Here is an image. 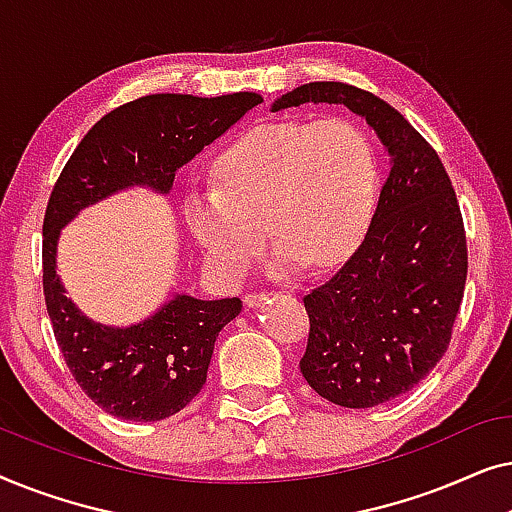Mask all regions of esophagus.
Listing matches in <instances>:
<instances>
[{
  "mask_svg": "<svg viewBox=\"0 0 512 512\" xmlns=\"http://www.w3.org/2000/svg\"><path fill=\"white\" fill-rule=\"evenodd\" d=\"M265 300V291H251V293H247V296H244V305L247 307H256V305H261Z\"/></svg>",
  "mask_w": 512,
  "mask_h": 512,
  "instance_id": "34e87169",
  "label": "esophagus"
}]
</instances>
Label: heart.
Instances as JSON below:
<instances>
[{
    "label": "heart",
    "instance_id": "1",
    "mask_svg": "<svg viewBox=\"0 0 512 512\" xmlns=\"http://www.w3.org/2000/svg\"><path fill=\"white\" fill-rule=\"evenodd\" d=\"M377 153L347 118L251 128L214 160L216 191L184 198V221L216 275L242 282L263 244L279 240L272 270L338 263L366 233L377 200Z\"/></svg>",
    "mask_w": 512,
    "mask_h": 512
}]
</instances>
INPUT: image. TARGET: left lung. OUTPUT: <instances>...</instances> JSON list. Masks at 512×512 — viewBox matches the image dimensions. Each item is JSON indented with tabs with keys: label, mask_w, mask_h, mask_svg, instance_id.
<instances>
[{
	"label": "left lung",
	"mask_w": 512,
	"mask_h": 512,
	"mask_svg": "<svg viewBox=\"0 0 512 512\" xmlns=\"http://www.w3.org/2000/svg\"><path fill=\"white\" fill-rule=\"evenodd\" d=\"M307 102L345 104L389 151L361 244L303 296L307 384L342 408H375L422 382L447 352L468 272L464 219L436 149L391 104L349 83L317 81L272 109Z\"/></svg>",
	"instance_id": "left-lung-1"
}]
</instances>
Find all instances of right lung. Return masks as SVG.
Returning a JSON list of instances; mask_svg holds the SVG:
<instances>
[{
	"label": "right lung",
	"instance_id": "add662e5",
	"mask_svg": "<svg viewBox=\"0 0 512 512\" xmlns=\"http://www.w3.org/2000/svg\"><path fill=\"white\" fill-rule=\"evenodd\" d=\"M261 102L256 93H163L125 102L88 130L55 181L41 249L46 310L69 373L109 415L158 422L184 410L207 382L214 342L240 314L242 300L174 296L135 326L95 324L67 300L55 275L60 228L79 209L125 186L170 193L174 172Z\"/></svg>",
	"mask_w": 512,
	"mask_h": 512
}]
</instances>
